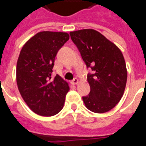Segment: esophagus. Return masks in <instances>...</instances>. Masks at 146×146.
Wrapping results in <instances>:
<instances>
[{
  "label": "esophagus",
  "mask_w": 146,
  "mask_h": 146,
  "mask_svg": "<svg viewBox=\"0 0 146 146\" xmlns=\"http://www.w3.org/2000/svg\"><path fill=\"white\" fill-rule=\"evenodd\" d=\"M72 83H73V84H77L78 83H79V80L77 78H74V79L72 80Z\"/></svg>",
  "instance_id": "34e87169"
}]
</instances>
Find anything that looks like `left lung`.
Returning <instances> with one entry per match:
<instances>
[{
	"mask_svg": "<svg viewBox=\"0 0 146 146\" xmlns=\"http://www.w3.org/2000/svg\"><path fill=\"white\" fill-rule=\"evenodd\" d=\"M87 68L91 92L83 97L93 113H106L120 101L127 83V68L122 52L102 34L92 29L70 33Z\"/></svg>",
	"mask_w": 146,
	"mask_h": 146,
	"instance_id": "obj_1",
	"label": "left lung"
}]
</instances>
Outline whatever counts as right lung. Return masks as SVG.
Wrapping results in <instances>:
<instances>
[{
	"label": "right lung",
	"mask_w": 146,
	"mask_h": 146,
	"mask_svg": "<svg viewBox=\"0 0 146 146\" xmlns=\"http://www.w3.org/2000/svg\"><path fill=\"white\" fill-rule=\"evenodd\" d=\"M70 39L67 33L43 31L24 44L16 66L19 91L30 110L51 116L63 108L69 85L56 75L51 78L55 56Z\"/></svg>",
	"instance_id": "right-lung-1"
}]
</instances>
